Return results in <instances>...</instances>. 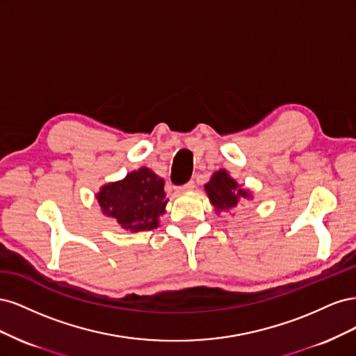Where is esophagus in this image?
<instances>
[{
    "label": "esophagus",
    "mask_w": 356,
    "mask_h": 356,
    "mask_svg": "<svg viewBox=\"0 0 356 356\" xmlns=\"http://www.w3.org/2000/svg\"><path fill=\"white\" fill-rule=\"evenodd\" d=\"M193 188H195V181H188L187 184L178 187L177 191H178V193H186V191H191Z\"/></svg>",
    "instance_id": "obj_1"
}]
</instances>
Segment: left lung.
I'll return each instance as SVG.
<instances>
[{
    "label": "left lung",
    "instance_id": "left-lung-1",
    "mask_svg": "<svg viewBox=\"0 0 356 356\" xmlns=\"http://www.w3.org/2000/svg\"><path fill=\"white\" fill-rule=\"evenodd\" d=\"M209 202L213 207L215 213L222 211H232L238 207L239 202L251 200L252 191L246 187H242L238 181L230 177L225 169L215 170L211 179L203 186Z\"/></svg>",
    "mask_w": 356,
    "mask_h": 356
}]
</instances>
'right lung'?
<instances>
[{
	"mask_svg": "<svg viewBox=\"0 0 356 356\" xmlns=\"http://www.w3.org/2000/svg\"><path fill=\"white\" fill-rule=\"evenodd\" d=\"M95 197L105 217L134 233L157 229L169 202L165 179L145 166L129 172L123 179L104 184Z\"/></svg>",
	"mask_w": 356,
	"mask_h": 356,
	"instance_id": "right-lung-1",
	"label": "right lung"
}]
</instances>
